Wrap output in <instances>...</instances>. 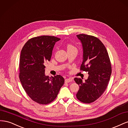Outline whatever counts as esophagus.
I'll use <instances>...</instances> for the list:
<instances>
[{"instance_id": "obj_1", "label": "esophagus", "mask_w": 128, "mask_h": 128, "mask_svg": "<svg viewBox=\"0 0 128 128\" xmlns=\"http://www.w3.org/2000/svg\"><path fill=\"white\" fill-rule=\"evenodd\" d=\"M72 78H67L65 80V82L66 83H69L72 82Z\"/></svg>"}]
</instances>
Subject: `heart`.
Returning <instances> with one entry per match:
<instances>
[{
	"mask_svg": "<svg viewBox=\"0 0 128 128\" xmlns=\"http://www.w3.org/2000/svg\"><path fill=\"white\" fill-rule=\"evenodd\" d=\"M74 48H76L74 46L72 45V44H69L67 46V49L68 50H70V49H74Z\"/></svg>",
	"mask_w": 128,
	"mask_h": 128,
	"instance_id": "obj_1",
	"label": "heart"
}]
</instances>
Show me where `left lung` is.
Segmentation results:
<instances>
[{"mask_svg": "<svg viewBox=\"0 0 128 128\" xmlns=\"http://www.w3.org/2000/svg\"><path fill=\"white\" fill-rule=\"evenodd\" d=\"M83 50L80 70L88 72V77L83 82L81 78L74 80L80 89L76 97L80 102L90 104L101 96L108 86L112 74V67L107 50L98 38L86 34H79Z\"/></svg>", "mask_w": 128, "mask_h": 128, "instance_id": "1", "label": "left lung"}]
</instances>
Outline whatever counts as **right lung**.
Here are the masks:
<instances>
[{
    "label": "right lung",
    "instance_id": "right-lung-1",
    "mask_svg": "<svg viewBox=\"0 0 128 128\" xmlns=\"http://www.w3.org/2000/svg\"><path fill=\"white\" fill-rule=\"evenodd\" d=\"M60 39L42 36L31 38L23 47L19 62V78L26 94L40 104L51 103L64 83L62 76L50 78L45 74L44 64L51 60L55 43Z\"/></svg>",
    "mask_w": 128,
    "mask_h": 128
}]
</instances>
